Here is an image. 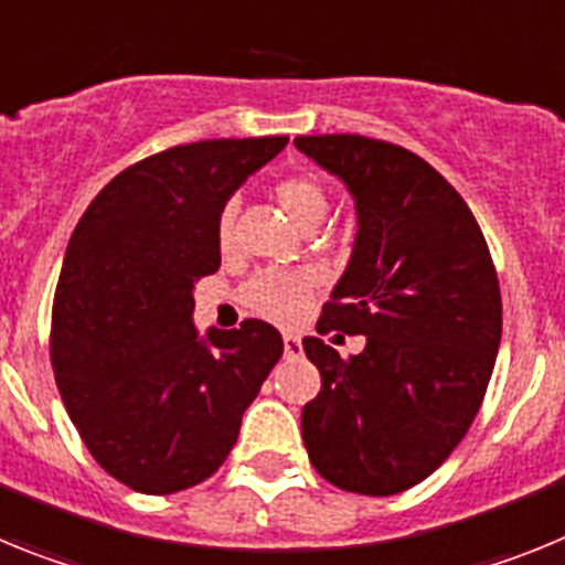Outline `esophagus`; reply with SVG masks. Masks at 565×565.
Listing matches in <instances>:
<instances>
[{
	"label": "esophagus",
	"mask_w": 565,
	"mask_h": 565,
	"mask_svg": "<svg viewBox=\"0 0 565 565\" xmlns=\"http://www.w3.org/2000/svg\"><path fill=\"white\" fill-rule=\"evenodd\" d=\"M282 351H286L288 359L302 356V339L294 337V333H286V337H282Z\"/></svg>",
	"instance_id": "esophagus-1"
}]
</instances>
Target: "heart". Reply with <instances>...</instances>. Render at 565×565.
Segmentation results:
<instances>
[{"label":"heart","instance_id":"b5f03b06","mask_svg":"<svg viewBox=\"0 0 565 565\" xmlns=\"http://www.w3.org/2000/svg\"><path fill=\"white\" fill-rule=\"evenodd\" d=\"M277 201L286 209L288 217L299 228L319 226L328 214V192L319 186L313 178H286L277 183ZM234 232V203H226L217 217V243L221 248L232 246ZM317 288V274L306 268H266L257 271L243 288V302L248 311L259 317L279 322V326H291L306 313L308 302Z\"/></svg>","mask_w":565,"mask_h":565}]
</instances>
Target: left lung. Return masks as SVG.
Instances as JSON below:
<instances>
[{
    "label": "left lung",
    "mask_w": 565,
    "mask_h": 565,
    "mask_svg": "<svg viewBox=\"0 0 565 565\" xmlns=\"http://www.w3.org/2000/svg\"><path fill=\"white\" fill-rule=\"evenodd\" d=\"M294 147L356 209L317 331L364 337L348 359L302 339L322 376L302 441L333 487L396 495L447 461L481 407L501 344L495 266L461 194L418 154L364 135H299Z\"/></svg>",
    "instance_id": "8db88e82"
}]
</instances>
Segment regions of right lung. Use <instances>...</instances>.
I'll return each mask as SVG.
<instances>
[{
    "label": "right lung",
    "mask_w": 565,
    "mask_h": 565,
    "mask_svg": "<svg viewBox=\"0 0 565 565\" xmlns=\"http://www.w3.org/2000/svg\"><path fill=\"white\" fill-rule=\"evenodd\" d=\"M286 135L172 147L115 174L67 243L50 359L78 436L115 481L172 495L217 472L282 337L263 319L194 328L221 268L217 217Z\"/></svg>",
    "instance_id": "add662e5"
}]
</instances>
